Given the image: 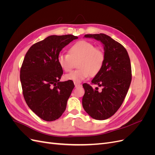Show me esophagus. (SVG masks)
Listing matches in <instances>:
<instances>
[{
    "label": "esophagus",
    "mask_w": 155,
    "mask_h": 155,
    "mask_svg": "<svg viewBox=\"0 0 155 155\" xmlns=\"http://www.w3.org/2000/svg\"><path fill=\"white\" fill-rule=\"evenodd\" d=\"M74 85H75V87H81V85L80 83H76V82H74Z\"/></svg>",
    "instance_id": "1"
}]
</instances>
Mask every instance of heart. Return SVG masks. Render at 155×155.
Masks as SVG:
<instances>
[{
	"label": "heart",
	"mask_w": 155,
	"mask_h": 155,
	"mask_svg": "<svg viewBox=\"0 0 155 155\" xmlns=\"http://www.w3.org/2000/svg\"><path fill=\"white\" fill-rule=\"evenodd\" d=\"M105 55L104 50L95 47L87 41H79L68 50V54H60L58 61L64 71L70 72L78 61L79 69L64 76L66 80L79 83L89 76L94 77L100 72L104 65Z\"/></svg>",
	"instance_id": "obj_1"
}]
</instances>
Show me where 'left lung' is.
Masks as SVG:
<instances>
[{
  "instance_id": "obj_1",
  "label": "left lung",
  "mask_w": 155,
  "mask_h": 155,
  "mask_svg": "<svg viewBox=\"0 0 155 155\" xmlns=\"http://www.w3.org/2000/svg\"><path fill=\"white\" fill-rule=\"evenodd\" d=\"M85 37L94 38L104 45L105 59L100 72L92 80V83L102 87L101 91L84 83L82 105L92 118L104 120L116 113L127 94L132 79L130 58L124 46L109 35L87 34Z\"/></svg>"
}]
</instances>
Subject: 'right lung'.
Instances as JSON below:
<instances>
[{
    "label": "right lung",
    "instance_id": "right-lung-1",
    "mask_svg": "<svg viewBox=\"0 0 155 155\" xmlns=\"http://www.w3.org/2000/svg\"><path fill=\"white\" fill-rule=\"evenodd\" d=\"M73 35H50L28 50L20 71L22 94L28 106L47 121L60 118L74 88L72 81H59L63 71L59 52L73 40Z\"/></svg>",
    "mask_w": 155,
    "mask_h": 155
}]
</instances>
